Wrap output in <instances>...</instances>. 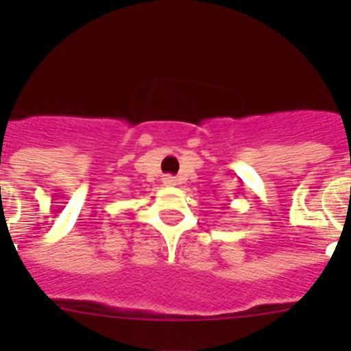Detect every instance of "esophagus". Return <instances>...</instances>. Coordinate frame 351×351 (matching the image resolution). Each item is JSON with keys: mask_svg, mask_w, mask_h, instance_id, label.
Listing matches in <instances>:
<instances>
[{"mask_svg": "<svg viewBox=\"0 0 351 351\" xmlns=\"http://www.w3.org/2000/svg\"><path fill=\"white\" fill-rule=\"evenodd\" d=\"M163 184L173 186V184H176V178H172V176H165V178H163Z\"/></svg>", "mask_w": 351, "mask_h": 351, "instance_id": "34e87169", "label": "esophagus"}]
</instances>
